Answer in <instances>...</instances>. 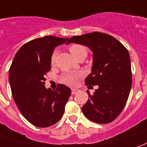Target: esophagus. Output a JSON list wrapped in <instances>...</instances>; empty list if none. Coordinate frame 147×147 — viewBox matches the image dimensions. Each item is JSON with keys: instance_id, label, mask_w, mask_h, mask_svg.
Masks as SVG:
<instances>
[{"instance_id": "1", "label": "esophagus", "mask_w": 147, "mask_h": 147, "mask_svg": "<svg viewBox=\"0 0 147 147\" xmlns=\"http://www.w3.org/2000/svg\"><path fill=\"white\" fill-rule=\"evenodd\" d=\"M78 90H77V89H72V91H71L72 94H75L76 93H78Z\"/></svg>"}]
</instances>
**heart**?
<instances>
[{
  "mask_svg": "<svg viewBox=\"0 0 147 147\" xmlns=\"http://www.w3.org/2000/svg\"><path fill=\"white\" fill-rule=\"evenodd\" d=\"M69 51L71 53L72 55L76 58H78V57L82 56V55H85L86 57L87 55L86 48L84 45H72L69 46ZM56 56V52L53 53L51 59H50V61H51L52 65L55 63ZM83 73H82V72H65L61 77V81L65 84H66V85L74 86H76L78 84V81L83 77Z\"/></svg>",
  "mask_w": 147,
  "mask_h": 147,
  "instance_id": "1",
  "label": "heart"
}]
</instances>
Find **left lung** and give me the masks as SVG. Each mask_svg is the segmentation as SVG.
<instances>
[{
	"label": "left lung",
	"instance_id": "left-lung-1",
	"mask_svg": "<svg viewBox=\"0 0 147 147\" xmlns=\"http://www.w3.org/2000/svg\"><path fill=\"white\" fill-rule=\"evenodd\" d=\"M86 45L93 52L92 72L85 82L98 86L94 94L82 106L84 115L98 124L114 121L126 106L132 85V72L128 50L116 38L99 32L72 37L67 44Z\"/></svg>",
	"mask_w": 147,
	"mask_h": 147
}]
</instances>
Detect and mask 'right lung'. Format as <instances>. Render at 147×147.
Wrapping results in <instances>:
<instances>
[{
	"label": "right lung",
	"mask_w": 147,
	"mask_h": 147,
	"mask_svg": "<svg viewBox=\"0 0 147 147\" xmlns=\"http://www.w3.org/2000/svg\"><path fill=\"white\" fill-rule=\"evenodd\" d=\"M68 38L39 37L19 49L9 72L12 95L24 118L33 126L48 127L62 118L71 90L58 84L56 90L45 87V76L51 68L54 48Z\"/></svg>",
	"instance_id": "obj_1"
}]
</instances>
